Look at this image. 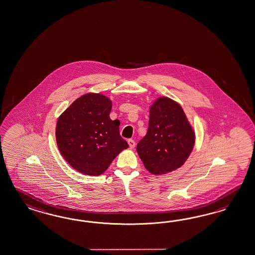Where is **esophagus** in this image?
<instances>
[{
  "label": "esophagus",
  "instance_id": "34e87169",
  "mask_svg": "<svg viewBox=\"0 0 255 255\" xmlns=\"http://www.w3.org/2000/svg\"><path fill=\"white\" fill-rule=\"evenodd\" d=\"M128 143L129 145V148H130V149H133V148L135 147V145H136V142H135L133 139H128Z\"/></svg>",
  "mask_w": 255,
  "mask_h": 255
}]
</instances>
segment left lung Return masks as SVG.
Instances as JSON below:
<instances>
[{
    "label": "left lung",
    "instance_id": "8db88e82",
    "mask_svg": "<svg viewBox=\"0 0 255 255\" xmlns=\"http://www.w3.org/2000/svg\"><path fill=\"white\" fill-rule=\"evenodd\" d=\"M195 136L181 106L159 98L150 107L148 131L137 145L146 169L162 175L180 167L189 156Z\"/></svg>",
    "mask_w": 255,
    "mask_h": 255
}]
</instances>
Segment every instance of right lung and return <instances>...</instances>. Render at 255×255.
Wrapping results in <instances>:
<instances>
[{
	"label": "right lung",
	"mask_w": 255,
	"mask_h": 255,
	"mask_svg": "<svg viewBox=\"0 0 255 255\" xmlns=\"http://www.w3.org/2000/svg\"><path fill=\"white\" fill-rule=\"evenodd\" d=\"M111 101L99 93L76 100L59 118L56 142L74 169L90 176L102 175L128 144L119 133L118 120H111Z\"/></svg>",
	"instance_id": "add662e5"
}]
</instances>
